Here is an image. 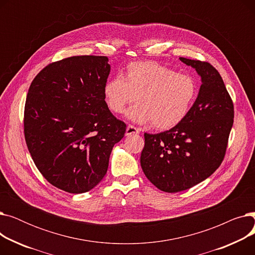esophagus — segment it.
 <instances>
[{
    "instance_id": "1",
    "label": "esophagus",
    "mask_w": 255,
    "mask_h": 255,
    "mask_svg": "<svg viewBox=\"0 0 255 255\" xmlns=\"http://www.w3.org/2000/svg\"><path fill=\"white\" fill-rule=\"evenodd\" d=\"M138 132H139V130H138L136 127L132 126V125H128L127 128H126L125 135H126V136H129V135H132V134H137Z\"/></svg>"
}]
</instances>
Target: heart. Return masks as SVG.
Returning a JSON list of instances; mask_svg holds the SVG:
<instances>
[{"mask_svg": "<svg viewBox=\"0 0 255 255\" xmlns=\"http://www.w3.org/2000/svg\"><path fill=\"white\" fill-rule=\"evenodd\" d=\"M197 94L198 84L192 75L155 62L130 63L124 76L118 74L103 86L104 100L112 112L122 114L137 99L126 117L138 124L153 122L160 130L180 124L189 114Z\"/></svg>", "mask_w": 255, "mask_h": 255, "instance_id": "1", "label": "heart"}]
</instances>
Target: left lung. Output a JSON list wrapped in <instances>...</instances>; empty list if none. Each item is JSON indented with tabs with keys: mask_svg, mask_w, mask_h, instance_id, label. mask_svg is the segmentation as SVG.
I'll return each mask as SVG.
<instances>
[{
	"mask_svg": "<svg viewBox=\"0 0 255 255\" xmlns=\"http://www.w3.org/2000/svg\"><path fill=\"white\" fill-rule=\"evenodd\" d=\"M180 61L200 76L197 98L177 126L157 134L144 133L140 155L145 177L170 193L191 188L220 166L234 124V104L219 72L207 62Z\"/></svg>",
	"mask_w": 255,
	"mask_h": 255,
	"instance_id": "1",
	"label": "left lung"
}]
</instances>
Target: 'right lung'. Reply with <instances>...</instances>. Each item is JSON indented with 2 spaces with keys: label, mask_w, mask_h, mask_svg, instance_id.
<instances>
[{
  "label": "right lung",
  "mask_w": 255,
  "mask_h": 255,
  "mask_svg": "<svg viewBox=\"0 0 255 255\" xmlns=\"http://www.w3.org/2000/svg\"><path fill=\"white\" fill-rule=\"evenodd\" d=\"M110 72L106 57H70L46 66L30 86L25 142L39 171L59 189L77 194L97 186L125 134L103 96Z\"/></svg>",
  "instance_id": "right-lung-1"
}]
</instances>
